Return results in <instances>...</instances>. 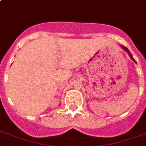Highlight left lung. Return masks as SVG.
Masks as SVG:
<instances>
[{"mask_svg": "<svg viewBox=\"0 0 146 146\" xmlns=\"http://www.w3.org/2000/svg\"><path fill=\"white\" fill-rule=\"evenodd\" d=\"M121 47H122V49H123V50H124L125 51V52H127L128 53V54H129V56H130V58L132 59V60L134 61V62H135V63H136V61L135 60H134V58H133V56H132V54H131V53H130L129 51V50H128V48H126V47H125V46H122V45H121Z\"/></svg>", "mask_w": 146, "mask_h": 146, "instance_id": "left-lung-1", "label": "left lung"}]
</instances>
